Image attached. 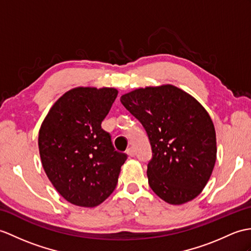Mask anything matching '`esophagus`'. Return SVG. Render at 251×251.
<instances>
[{
    "instance_id": "34e87169",
    "label": "esophagus",
    "mask_w": 251,
    "mask_h": 251,
    "mask_svg": "<svg viewBox=\"0 0 251 251\" xmlns=\"http://www.w3.org/2000/svg\"><path fill=\"white\" fill-rule=\"evenodd\" d=\"M126 153H127V155L129 156V157H135V155H136V153H135V150H133L132 148H129V149H128V150L126 151Z\"/></svg>"
}]
</instances>
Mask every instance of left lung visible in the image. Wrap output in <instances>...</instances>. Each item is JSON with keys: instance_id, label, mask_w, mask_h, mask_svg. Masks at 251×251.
Here are the masks:
<instances>
[{"instance_id": "1", "label": "left lung", "mask_w": 251, "mask_h": 251, "mask_svg": "<svg viewBox=\"0 0 251 251\" xmlns=\"http://www.w3.org/2000/svg\"><path fill=\"white\" fill-rule=\"evenodd\" d=\"M121 102L144 127L152 159L150 187L160 199L179 205L205 187L216 162V132L202 104L178 87L166 84L137 89Z\"/></svg>"}]
</instances>
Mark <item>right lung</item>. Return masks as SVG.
Returning a JSON list of instances; mask_svg holds the SVG:
<instances>
[{"label":"right lung","mask_w":251,"mask_h":251,"mask_svg":"<svg viewBox=\"0 0 251 251\" xmlns=\"http://www.w3.org/2000/svg\"><path fill=\"white\" fill-rule=\"evenodd\" d=\"M118 93L113 87H75L57 99L40 126L44 170L72 204L97 206L118 184L127 155L116 152L101 128Z\"/></svg>","instance_id":"1"}]
</instances>
